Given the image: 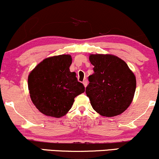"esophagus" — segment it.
<instances>
[{"instance_id":"1","label":"esophagus","mask_w":159,"mask_h":159,"mask_svg":"<svg viewBox=\"0 0 159 159\" xmlns=\"http://www.w3.org/2000/svg\"><path fill=\"white\" fill-rule=\"evenodd\" d=\"M83 84H84V85L85 87H87V79L84 80V81H83Z\"/></svg>"}]
</instances>
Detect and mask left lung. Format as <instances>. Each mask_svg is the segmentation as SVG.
Segmentation results:
<instances>
[{
  "label": "left lung",
  "instance_id": "left-lung-1",
  "mask_svg": "<svg viewBox=\"0 0 159 159\" xmlns=\"http://www.w3.org/2000/svg\"><path fill=\"white\" fill-rule=\"evenodd\" d=\"M94 73L89 76L86 94L93 108L101 116H115L132 103L136 78L125 61L112 54H90Z\"/></svg>",
  "mask_w": 159,
  "mask_h": 159
}]
</instances>
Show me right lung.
I'll return each instance as SVG.
<instances>
[{"mask_svg": "<svg viewBox=\"0 0 159 159\" xmlns=\"http://www.w3.org/2000/svg\"><path fill=\"white\" fill-rule=\"evenodd\" d=\"M72 57L53 56L40 62L28 75V90L32 102L42 114L60 118L68 113L76 96L85 91L71 72Z\"/></svg>", "mask_w": 159, "mask_h": 159, "instance_id": "add662e5", "label": "right lung"}]
</instances>
